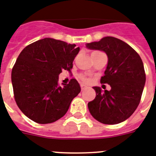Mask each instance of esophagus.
<instances>
[{"label": "esophagus", "mask_w": 156, "mask_h": 156, "mask_svg": "<svg viewBox=\"0 0 156 156\" xmlns=\"http://www.w3.org/2000/svg\"><path fill=\"white\" fill-rule=\"evenodd\" d=\"M87 88V87L86 85H84V84H81V89H82V90H86Z\"/></svg>", "instance_id": "obj_1"}]
</instances>
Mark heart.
I'll return each instance as SVG.
<instances>
[{"instance_id":"1","label":"heart","mask_w":156,"mask_h":156,"mask_svg":"<svg viewBox=\"0 0 156 156\" xmlns=\"http://www.w3.org/2000/svg\"><path fill=\"white\" fill-rule=\"evenodd\" d=\"M82 78H83V80L84 81V82H87V81H88V79L87 78H84V77H83Z\"/></svg>"}]
</instances>
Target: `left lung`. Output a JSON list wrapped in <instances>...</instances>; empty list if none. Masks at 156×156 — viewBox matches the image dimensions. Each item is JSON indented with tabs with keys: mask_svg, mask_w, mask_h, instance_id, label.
Wrapping results in <instances>:
<instances>
[{
	"mask_svg": "<svg viewBox=\"0 0 156 156\" xmlns=\"http://www.w3.org/2000/svg\"><path fill=\"white\" fill-rule=\"evenodd\" d=\"M88 49L103 51L108 65L100 82L108 83L110 90L94 87L96 96L88 103L91 116L103 124L123 122L134 112L140 103L146 83L144 66L135 50L117 38L106 36L86 44Z\"/></svg>",
	"mask_w": 156,
	"mask_h": 156,
	"instance_id": "obj_1",
	"label": "left lung"
}]
</instances>
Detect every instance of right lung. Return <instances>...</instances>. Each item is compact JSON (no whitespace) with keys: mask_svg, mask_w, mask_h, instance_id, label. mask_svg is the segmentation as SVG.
I'll list each match as a JSON object with an SVG mask.
<instances>
[{"mask_svg":"<svg viewBox=\"0 0 156 156\" xmlns=\"http://www.w3.org/2000/svg\"><path fill=\"white\" fill-rule=\"evenodd\" d=\"M80 48L52 38L30 44L19 54L12 69L11 80L15 101L20 110L39 124L57 121L67 112L73 98L81 91L71 79L58 85L62 70H70Z\"/></svg>","mask_w":156,"mask_h":156,"instance_id":"obj_1","label":"right lung"}]
</instances>
